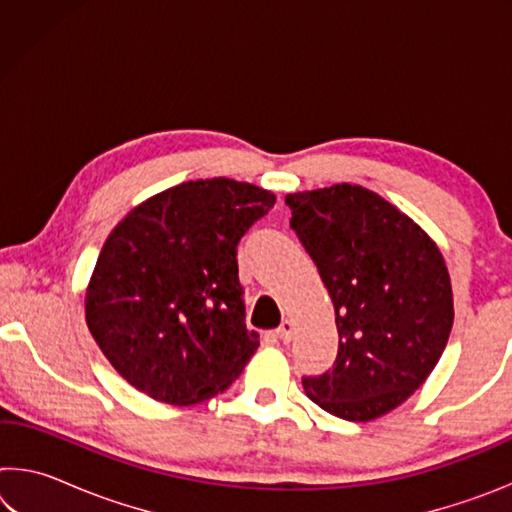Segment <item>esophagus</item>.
I'll use <instances>...</instances> for the list:
<instances>
[{"label": "esophagus", "instance_id": "34e87169", "mask_svg": "<svg viewBox=\"0 0 512 512\" xmlns=\"http://www.w3.org/2000/svg\"><path fill=\"white\" fill-rule=\"evenodd\" d=\"M277 336H280V341H284V343L291 341V336H293V323H291L289 318L282 320V325L277 327Z\"/></svg>", "mask_w": 512, "mask_h": 512}]
</instances>
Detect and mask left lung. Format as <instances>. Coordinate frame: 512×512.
<instances>
[{
	"label": "left lung",
	"instance_id": "left-lung-1",
	"mask_svg": "<svg viewBox=\"0 0 512 512\" xmlns=\"http://www.w3.org/2000/svg\"><path fill=\"white\" fill-rule=\"evenodd\" d=\"M291 228L334 302L339 354L305 377L320 409L350 422L393 411L418 391L454 323L452 280L427 232L361 185L287 194Z\"/></svg>",
	"mask_w": 512,
	"mask_h": 512
}]
</instances>
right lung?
<instances>
[{
  "mask_svg": "<svg viewBox=\"0 0 512 512\" xmlns=\"http://www.w3.org/2000/svg\"><path fill=\"white\" fill-rule=\"evenodd\" d=\"M275 194L189 180L133 207L103 244L85 323L128 384L189 406L223 393L259 348L244 323L237 244Z\"/></svg>",
  "mask_w": 512,
  "mask_h": 512,
  "instance_id": "obj_1",
  "label": "right lung"
}]
</instances>
